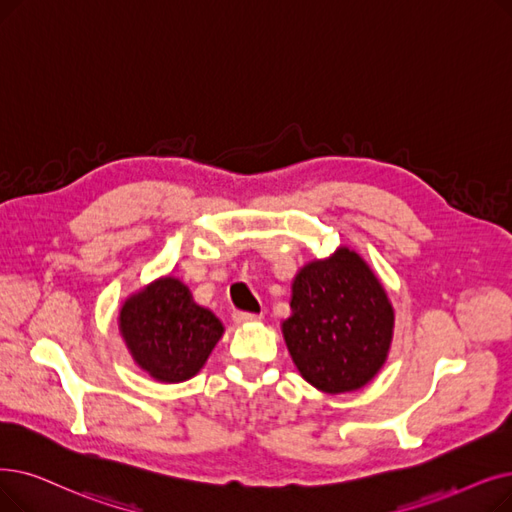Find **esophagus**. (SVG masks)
<instances>
[{
  "mask_svg": "<svg viewBox=\"0 0 512 512\" xmlns=\"http://www.w3.org/2000/svg\"><path fill=\"white\" fill-rule=\"evenodd\" d=\"M259 318H261V316H257V314H249V311H234V314H232V320H234V324H238V326L257 322Z\"/></svg>",
  "mask_w": 512,
  "mask_h": 512,
  "instance_id": "34e87169",
  "label": "esophagus"
}]
</instances>
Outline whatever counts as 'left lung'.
<instances>
[{"label": "left lung", "instance_id": "obj_1", "mask_svg": "<svg viewBox=\"0 0 512 512\" xmlns=\"http://www.w3.org/2000/svg\"><path fill=\"white\" fill-rule=\"evenodd\" d=\"M393 322L381 280L358 253L341 247L299 270L282 335L303 379L337 395L362 389L383 368Z\"/></svg>", "mask_w": 512, "mask_h": 512}]
</instances>
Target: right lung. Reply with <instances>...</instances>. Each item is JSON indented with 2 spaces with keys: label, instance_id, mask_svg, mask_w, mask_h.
I'll return each instance as SVG.
<instances>
[{
  "label": "right lung",
  "instance_id": "1",
  "mask_svg": "<svg viewBox=\"0 0 512 512\" xmlns=\"http://www.w3.org/2000/svg\"><path fill=\"white\" fill-rule=\"evenodd\" d=\"M119 330L133 362L154 381L182 383L205 366L224 324L194 303L182 280L163 276L125 299Z\"/></svg>",
  "mask_w": 512,
  "mask_h": 512
}]
</instances>
